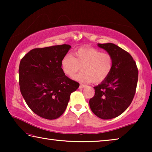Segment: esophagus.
I'll use <instances>...</instances> for the list:
<instances>
[{"label": "esophagus", "instance_id": "1", "mask_svg": "<svg viewBox=\"0 0 152 152\" xmlns=\"http://www.w3.org/2000/svg\"><path fill=\"white\" fill-rule=\"evenodd\" d=\"M86 86H87L85 85V84H80V86H79V88H80V89H82V88H85V87H86Z\"/></svg>", "mask_w": 152, "mask_h": 152}]
</instances>
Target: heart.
I'll return each instance as SVG.
<instances>
[{
  "label": "heart",
  "mask_w": 152,
  "mask_h": 152,
  "mask_svg": "<svg viewBox=\"0 0 152 152\" xmlns=\"http://www.w3.org/2000/svg\"><path fill=\"white\" fill-rule=\"evenodd\" d=\"M113 67L112 56L93 48H79L73 56L68 53L61 60V70L67 76L72 77L82 68L74 78L80 82L101 83L110 75Z\"/></svg>",
  "instance_id": "b5f03b06"
}]
</instances>
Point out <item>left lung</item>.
<instances>
[{"label": "left lung", "mask_w": 152, "mask_h": 152, "mask_svg": "<svg viewBox=\"0 0 152 152\" xmlns=\"http://www.w3.org/2000/svg\"><path fill=\"white\" fill-rule=\"evenodd\" d=\"M113 60L108 78L94 86V96L89 104L95 115L102 119L115 118L132 103L138 80V70L132 56L114 43H98Z\"/></svg>", "instance_id": "1"}]
</instances>
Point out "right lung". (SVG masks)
Returning <instances> with one entry per match:
<instances>
[{
	"label": "right lung",
	"mask_w": 152,
	"mask_h": 152,
	"mask_svg": "<svg viewBox=\"0 0 152 152\" xmlns=\"http://www.w3.org/2000/svg\"><path fill=\"white\" fill-rule=\"evenodd\" d=\"M70 45H53L31 50L19 64L20 91L31 110L46 119H56L65 111L70 94L80 86L68 78L61 60Z\"/></svg>",
	"instance_id": "1"
}]
</instances>
